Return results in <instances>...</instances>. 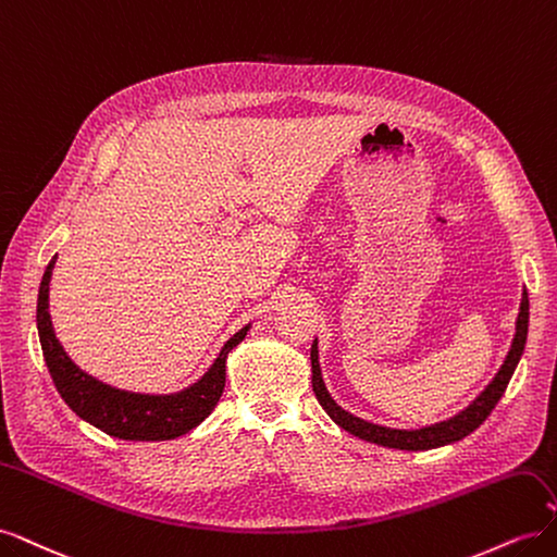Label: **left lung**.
<instances>
[{
  "label": "left lung",
  "instance_id": "1",
  "mask_svg": "<svg viewBox=\"0 0 557 557\" xmlns=\"http://www.w3.org/2000/svg\"><path fill=\"white\" fill-rule=\"evenodd\" d=\"M528 325H530V299L528 293H522L520 299V309H518V318H516V334L511 348L504 358L499 372L495 374V379L487 383L481 395L467 404L462 411H458L455 416L440 420L434 425H425L418 430H399V428H385L379 423H369L364 418L352 416L350 411H346L344 407L336 404V399L330 395L327 385L323 381V369H320V360H318V339H313L311 346V383H313V393L320 401V407L325 409V413L334 420L336 425L344 428L346 432L360 436L364 442H372L379 446H387V448H397V450H430V448H440L453 442L465 440L467 434L474 432L483 420L491 416V411L497 407V401L502 399L504 391L516 372V367L522 358V350H525V342H528Z\"/></svg>",
  "mask_w": 557,
  "mask_h": 557
}]
</instances>
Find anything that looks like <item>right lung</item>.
I'll return each mask as SVG.
<instances>
[{
    "label": "right lung",
    "mask_w": 557,
    "mask_h": 557,
    "mask_svg": "<svg viewBox=\"0 0 557 557\" xmlns=\"http://www.w3.org/2000/svg\"><path fill=\"white\" fill-rule=\"evenodd\" d=\"M58 256L46 267L39 299H37V330L44 350V360L58 393L78 418L125 442H170L188 434L215 409L225 387V364L232 348L244 339L250 323L232 334L218 352L211 367L195 383L176 393H132L95 379L66 356L55 336L53 320L48 311L50 278H53Z\"/></svg>",
    "instance_id": "obj_1"
}]
</instances>
